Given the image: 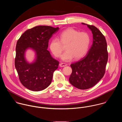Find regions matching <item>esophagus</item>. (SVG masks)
<instances>
[{"mask_svg": "<svg viewBox=\"0 0 122 122\" xmlns=\"http://www.w3.org/2000/svg\"><path fill=\"white\" fill-rule=\"evenodd\" d=\"M60 66L61 67H65V66H67V64H66V63H61L60 64Z\"/></svg>", "mask_w": 122, "mask_h": 122, "instance_id": "34e87169", "label": "esophagus"}]
</instances>
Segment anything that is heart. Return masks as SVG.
Returning <instances> with one entry per match:
<instances>
[{"mask_svg": "<svg viewBox=\"0 0 122 122\" xmlns=\"http://www.w3.org/2000/svg\"><path fill=\"white\" fill-rule=\"evenodd\" d=\"M59 40L54 38L50 41L51 51L56 57H59L63 50V46H66V52L61 55L64 61H70L74 58L78 60L87 53L90 44V36L86 32H79L73 28H69L61 32Z\"/></svg>", "mask_w": 122, "mask_h": 122, "instance_id": "b5f03b06", "label": "heart"}]
</instances>
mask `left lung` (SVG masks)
<instances>
[{
    "label": "left lung",
    "mask_w": 122,
    "mask_h": 122,
    "mask_svg": "<svg viewBox=\"0 0 122 122\" xmlns=\"http://www.w3.org/2000/svg\"><path fill=\"white\" fill-rule=\"evenodd\" d=\"M86 25L93 34V43L86 56L70 65L69 78L72 85L81 90L94 86L103 77L108 60L104 36L94 26Z\"/></svg>",
    "instance_id": "8db88e82"
}]
</instances>
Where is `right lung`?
<instances>
[{"instance_id":"obj_1","label":"right lung","mask_w":122,"mask_h":122,"mask_svg":"<svg viewBox=\"0 0 122 122\" xmlns=\"http://www.w3.org/2000/svg\"><path fill=\"white\" fill-rule=\"evenodd\" d=\"M59 30V27L37 26L27 30L18 40L15 67L20 83L29 90L40 91L51 84L59 62L52 58L47 49L49 39ZM28 48L36 53V60L32 64L28 63L25 59V52Z\"/></svg>"}]
</instances>
